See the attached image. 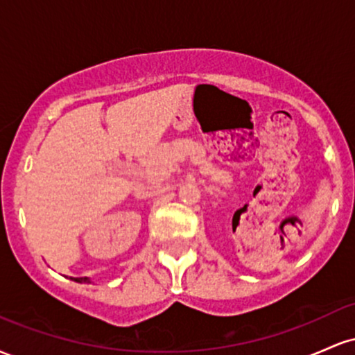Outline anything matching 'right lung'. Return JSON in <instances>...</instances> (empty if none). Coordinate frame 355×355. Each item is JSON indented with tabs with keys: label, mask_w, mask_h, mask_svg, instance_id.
<instances>
[{
	"label": "right lung",
	"mask_w": 355,
	"mask_h": 355,
	"mask_svg": "<svg viewBox=\"0 0 355 355\" xmlns=\"http://www.w3.org/2000/svg\"><path fill=\"white\" fill-rule=\"evenodd\" d=\"M71 280H75V282H80V284H89L88 277H71Z\"/></svg>",
	"instance_id": "1"
}]
</instances>
